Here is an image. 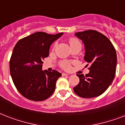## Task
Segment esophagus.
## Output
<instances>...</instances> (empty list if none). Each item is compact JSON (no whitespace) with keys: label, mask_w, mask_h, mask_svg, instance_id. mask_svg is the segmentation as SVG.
Instances as JSON below:
<instances>
[{"label":"esophagus","mask_w":125,"mask_h":125,"mask_svg":"<svg viewBox=\"0 0 125 125\" xmlns=\"http://www.w3.org/2000/svg\"><path fill=\"white\" fill-rule=\"evenodd\" d=\"M62 76H67V75H68V74H66V73H62Z\"/></svg>","instance_id":"1"}]
</instances>
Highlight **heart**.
<instances>
[{"instance_id":"heart-1","label":"heart","mask_w":125,"mask_h":125,"mask_svg":"<svg viewBox=\"0 0 125 125\" xmlns=\"http://www.w3.org/2000/svg\"><path fill=\"white\" fill-rule=\"evenodd\" d=\"M69 43L70 44V46L71 48L74 47H76V46L81 47V43H80V41L77 38H74V37H72V38H69ZM56 45V43H54V46H53V49H54ZM71 63H72V62H69V61L62 60L60 62V66L61 68H62L64 70H69L71 68Z\"/></svg>"}]
</instances>
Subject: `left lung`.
I'll return each instance as SVG.
<instances>
[{"label":"left lung","mask_w":125,"mask_h":125,"mask_svg":"<svg viewBox=\"0 0 125 125\" xmlns=\"http://www.w3.org/2000/svg\"><path fill=\"white\" fill-rule=\"evenodd\" d=\"M85 45L84 60L89 65V73L76 75L78 84L73 87L74 93L82 98H93L102 95L114 79L117 54L112 42L96 30H88L75 34Z\"/></svg>","instance_id":"1"}]
</instances>
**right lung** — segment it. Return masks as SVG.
<instances>
[{
  "label": "right lung",
  "mask_w": 125,
  "mask_h": 125,
  "mask_svg": "<svg viewBox=\"0 0 125 125\" xmlns=\"http://www.w3.org/2000/svg\"><path fill=\"white\" fill-rule=\"evenodd\" d=\"M62 34L36 32L19 40L13 48L10 60L11 76L17 89L26 99L44 101L55 91L62 74L56 70L42 71V66L51 44Z\"/></svg>",
  "instance_id": "1"
}]
</instances>
